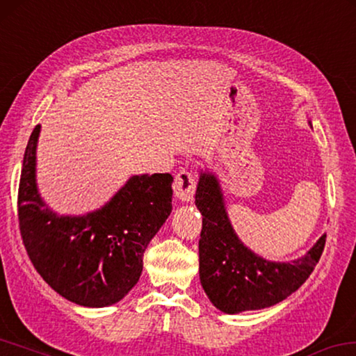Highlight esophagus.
<instances>
[{
	"label": "esophagus",
	"mask_w": 356,
	"mask_h": 356,
	"mask_svg": "<svg viewBox=\"0 0 356 356\" xmlns=\"http://www.w3.org/2000/svg\"><path fill=\"white\" fill-rule=\"evenodd\" d=\"M195 188H197V179L193 172L179 170L177 173V177H175V181H173V189L179 200L183 202L193 200Z\"/></svg>",
	"instance_id": "esophagus-1"
}]
</instances>
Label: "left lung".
Wrapping results in <instances>:
<instances>
[{
	"label": "left lung",
	"instance_id": "left-lung-1",
	"mask_svg": "<svg viewBox=\"0 0 356 356\" xmlns=\"http://www.w3.org/2000/svg\"><path fill=\"white\" fill-rule=\"evenodd\" d=\"M200 210L199 273L207 296L226 314L270 307L286 299L307 280L320 261L326 234L304 258L270 262L256 256L240 242L229 222L216 178L202 173L195 193Z\"/></svg>",
	"mask_w": 356,
	"mask_h": 356
}]
</instances>
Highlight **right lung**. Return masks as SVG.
Here are the masks:
<instances>
[{"instance_id":"add662e5","label":"right lung","mask_w":356,"mask_h":356,"mask_svg":"<svg viewBox=\"0 0 356 356\" xmlns=\"http://www.w3.org/2000/svg\"><path fill=\"white\" fill-rule=\"evenodd\" d=\"M36 125L26 145L19 183L22 242L36 272L71 302L105 307L121 300L143 270V254L172 211L170 173L130 178L102 210L57 216L35 183Z\"/></svg>"}]
</instances>
